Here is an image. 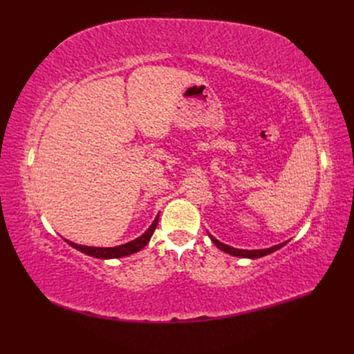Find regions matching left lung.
Here are the masks:
<instances>
[{"instance_id": "left-lung-1", "label": "left lung", "mask_w": 354, "mask_h": 354, "mask_svg": "<svg viewBox=\"0 0 354 354\" xmlns=\"http://www.w3.org/2000/svg\"><path fill=\"white\" fill-rule=\"evenodd\" d=\"M208 236H209V239L212 241V243L216 245L217 248L221 250L223 252L230 254V255H233V257H239V259H251V260L260 259V257L269 255V254H272V252H274V251H277V250H281L282 246H285V245L289 242V241H285V242H282V243L273 245V246H270V248H264V250H239V248H233V246H230V245H226V243L220 242L218 239L214 238L211 233H208Z\"/></svg>"}]
</instances>
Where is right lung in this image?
Masks as SVG:
<instances>
[{
    "label": "right lung",
    "mask_w": 354,
    "mask_h": 354,
    "mask_svg": "<svg viewBox=\"0 0 354 354\" xmlns=\"http://www.w3.org/2000/svg\"><path fill=\"white\" fill-rule=\"evenodd\" d=\"M158 220H159V214L155 217L153 223L149 226V229L142 234V236L136 238L134 241H130L127 243L122 245H118V246H87V245H78V243H73L68 239H65L72 248L78 250L84 254H87L90 257H94V259H102V260H111V259H121V257H127V255H131L134 252H138L140 250H143L145 246L147 245V242L151 241L152 234L158 226Z\"/></svg>",
    "instance_id": "add662e5"
}]
</instances>
